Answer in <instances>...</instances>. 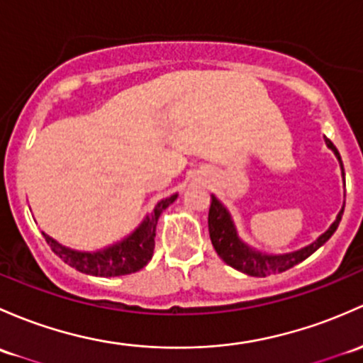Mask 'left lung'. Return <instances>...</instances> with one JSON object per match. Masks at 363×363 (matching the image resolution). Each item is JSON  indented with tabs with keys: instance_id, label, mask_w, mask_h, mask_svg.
Listing matches in <instances>:
<instances>
[{
	"instance_id": "8db88e82",
	"label": "left lung",
	"mask_w": 363,
	"mask_h": 363,
	"mask_svg": "<svg viewBox=\"0 0 363 363\" xmlns=\"http://www.w3.org/2000/svg\"><path fill=\"white\" fill-rule=\"evenodd\" d=\"M327 147L330 151H334V155L337 156L339 165H341V174L345 179V169H342L341 156H339L337 150L329 139H325ZM342 212H345V205L335 216V220L329 226V230L318 236L315 242H311L310 245L303 247L299 250L294 252H285V254H269V252H262L259 249L249 245V243L243 242L240 238L238 230L235 226V220H233L230 211L223 205V201L212 194V203L211 211H208V233H211L212 245L216 249L217 255L223 259L226 264H230L231 268L238 269V272L250 274V277H268V274H277L281 272H287L292 266L299 264L304 259L310 257L315 250H318L330 236L334 235V231L337 230L339 223H341Z\"/></svg>"
}]
</instances>
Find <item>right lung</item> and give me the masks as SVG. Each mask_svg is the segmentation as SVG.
<instances>
[{
    "mask_svg": "<svg viewBox=\"0 0 363 363\" xmlns=\"http://www.w3.org/2000/svg\"><path fill=\"white\" fill-rule=\"evenodd\" d=\"M175 200H177V193L160 200L152 208V212L146 213V217L140 220L139 226L130 235H127L113 245L104 247V249L94 252L74 250L53 240L47 233H43V236L48 245L52 247V250L66 264L78 269V272L104 278L130 274L143 269L151 261L152 250H155L156 224H158L162 212Z\"/></svg>",
    "mask_w": 363,
    "mask_h": 363,
    "instance_id": "1",
    "label": "right lung"
}]
</instances>
